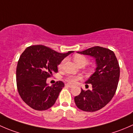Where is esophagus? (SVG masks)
I'll return each instance as SVG.
<instances>
[{
    "label": "esophagus",
    "instance_id": "esophagus-1",
    "mask_svg": "<svg viewBox=\"0 0 133 133\" xmlns=\"http://www.w3.org/2000/svg\"><path fill=\"white\" fill-rule=\"evenodd\" d=\"M65 86L67 87H69V88H72V85H71V84H65Z\"/></svg>",
    "mask_w": 133,
    "mask_h": 133
}]
</instances>
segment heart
<instances>
[{
    "mask_svg": "<svg viewBox=\"0 0 133 133\" xmlns=\"http://www.w3.org/2000/svg\"><path fill=\"white\" fill-rule=\"evenodd\" d=\"M73 59L74 62L76 63L78 66H81V65H84H84L87 63L88 59L87 57H84V56L80 55V54H77V55H75L74 56ZM63 63L64 61H61V63L59 65V68H61V67L63 66ZM79 79H80L79 77L69 76L66 78V80L68 83H70V84H75V83H76L77 81Z\"/></svg>",
    "mask_w": 133,
    "mask_h": 133,
    "instance_id": "1",
    "label": "heart"
}]
</instances>
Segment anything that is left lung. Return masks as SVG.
I'll return each instance as SVG.
<instances>
[{"label": "left lung", "mask_w": 133, "mask_h": 133, "mask_svg": "<svg viewBox=\"0 0 133 133\" xmlns=\"http://www.w3.org/2000/svg\"><path fill=\"white\" fill-rule=\"evenodd\" d=\"M77 53L94 57L97 67L85 82L86 84H91L92 90L85 91L81 89L80 94L74 97L75 103L84 111H96L109 103L115 94L120 77L118 62L112 50L99 46Z\"/></svg>", "instance_id": "8db88e82"}]
</instances>
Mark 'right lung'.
Returning a JSON list of instances; mask_svg holds the SVG:
<instances>
[{"label":"right lung","mask_w":133,"mask_h":133,"mask_svg":"<svg viewBox=\"0 0 133 133\" xmlns=\"http://www.w3.org/2000/svg\"><path fill=\"white\" fill-rule=\"evenodd\" d=\"M73 52L59 53L42 45L26 48L18 61L16 75L19 95L29 106L43 111L54 104L65 84L57 81L49 87L46 79L57 72V66Z\"/></svg>","instance_id":"1"}]
</instances>
